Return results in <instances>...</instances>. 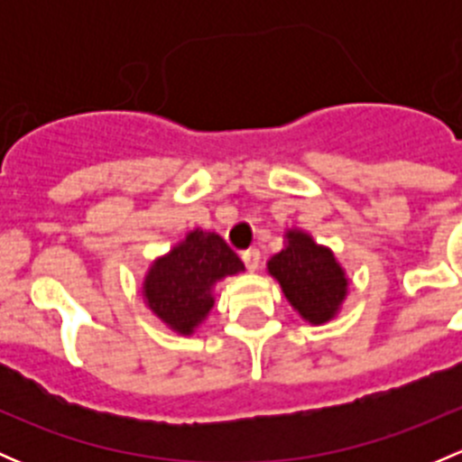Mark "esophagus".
<instances>
[{
  "label": "esophagus",
  "instance_id": "1",
  "mask_svg": "<svg viewBox=\"0 0 462 462\" xmlns=\"http://www.w3.org/2000/svg\"><path fill=\"white\" fill-rule=\"evenodd\" d=\"M241 259H244L245 268H248L250 273H254V270H257L259 263H261V253L257 248H250V250H245L244 254H241Z\"/></svg>",
  "mask_w": 462,
  "mask_h": 462
}]
</instances>
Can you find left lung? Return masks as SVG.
Returning <instances> with one entry per match:
<instances>
[{
    "label": "left lung",
    "instance_id": "obj_1",
    "mask_svg": "<svg viewBox=\"0 0 462 462\" xmlns=\"http://www.w3.org/2000/svg\"><path fill=\"white\" fill-rule=\"evenodd\" d=\"M286 245L268 261V273L282 286L300 318L309 324H326L339 313L348 295V279L333 250L319 245L309 232L291 227Z\"/></svg>",
    "mask_w": 462,
    "mask_h": 462
}]
</instances>
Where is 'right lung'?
Here are the masks:
<instances>
[{
  "mask_svg": "<svg viewBox=\"0 0 462 462\" xmlns=\"http://www.w3.org/2000/svg\"><path fill=\"white\" fill-rule=\"evenodd\" d=\"M245 265L214 232L192 230L149 265L143 282L144 304L179 335H192L214 306V286Z\"/></svg>",
  "mask_w": 462,
  "mask_h": 462,
  "instance_id": "1",
  "label": "right lung"
}]
</instances>
